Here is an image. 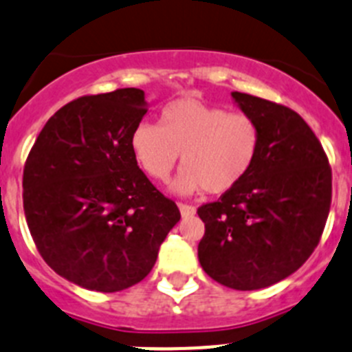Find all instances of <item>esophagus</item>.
I'll use <instances>...</instances> for the list:
<instances>
[{
  "instance_id": "1",
  "label": "esophagus",
  "mask_w": 352,
  "mask_h": 352,
  "mask_svg": "<svg viewBox=\"0 0 352 352\" xmlns=\"http://www.w3.org/2000/svg\"><path fill=\"white\" fill-rule=\"evenodd\" d=\"M178 208H179V212H182L183 218H190V216L195 214V208H193V206H188V204H183V202H179Z\"/></svg>"
}]
</instances>
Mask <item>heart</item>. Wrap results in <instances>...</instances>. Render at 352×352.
Segmentation results:
<instances>
[{
  "label": "heart",
  "mask_w": 352,
  "mask_h": 352,
  "mask_svg": "<svg viewBox=\"0 0 352 352\" xmlns=\"http://www.w3.org/2000/svg\"><path fill=\"white\" fill-rule=\"evenodd\" d=\"M258 146L254 118L195 98L173 101L162 109L160 125L141 122L131 136L134 159L155 182L169 178L182 153L185 167L173 190L183 195L202 188L220 195L237 186L253 167Z\"/></svg>",
  "instance_id": "b5f03b06"
}]
</instances>
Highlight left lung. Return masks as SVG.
<instances>
[{
    "instance_id": "obj_1",
    "label": "left lung",
    "mask_w": 352,
    "mask_h": 352,
    "mask_svg": "<svg viewBox=\"0 0 352 352\" xmlns=\"http://www.w3.org/2000/svg\"><path fill=\"white\" fill-rule=\"evenodd\" d=\"M232 99L256 120L260 146L243 182L197 209L206 225L197 253L216 283L251 292L292 276L318 246L330 212L331 169L298 113L243 92Z\"/></svg>"
}]
</instances>
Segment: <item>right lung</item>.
Returning <instances> with one entry per match:
<instances>
[{"mask_svg":"<svg viewBox=\"0 0 352 352\" xmlns=\"http://www.w3.org/2000/svg\"><path fill=\"white\" fill-rule=\"evenodd\" d=\"M146 111L141 89L83 96L50 117L25 160L29 232L48 267L82 288L115 293L143 281L182 218L132 153Z\"/></svg>","mask_w":352,"mask_h":352,"instance_id":"1","label":"right lung"}]
</instances>
